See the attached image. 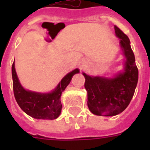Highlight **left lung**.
<instances>
[{
	"label": "left lung",
	"mask_w": 150,
	"mask_h": 150,
	"mask_svg": "<svg viewBox=\"0 0 150 150\" xmlns=\"http://www.w3.org/2000/svg\"><path fill=\"white\" fill-rule=\"evenodd\" d=\"M114 30L120 39L119 44L125 58L123 70L112 78L90 76L82 73L86 79L88 107L93 114L99 116H115L124 111L132 99L139 79L129 39L116 25Z\"/></svg>",
	"instance_id": "left-lung-1"
}]
</instances>
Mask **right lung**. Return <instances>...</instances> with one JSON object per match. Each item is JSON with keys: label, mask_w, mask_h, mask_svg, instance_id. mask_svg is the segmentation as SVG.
Instances as JSON below:
<instances>
[{"label": "right lung", "mask_w": 150, "mask_h": 150, "mask_svg": "<svg viewBox=\"0 0 150 150\" xmlns=\"http://www.w3.org/2000/svg\"><path fill=\"white\" fill-rule=\"evenodd\" d=\"M79 72L75 69L68 73L61 80L56 88L50 93H42L24 89L20 83L15 68V61L11 68L13 79V90L18 104L29 116L36 119L54 120L61 114L62 104L61 96L62 92L70 83L73 75Z\"/></svg>", "instance_id": "add662e5"}]
</instances>
